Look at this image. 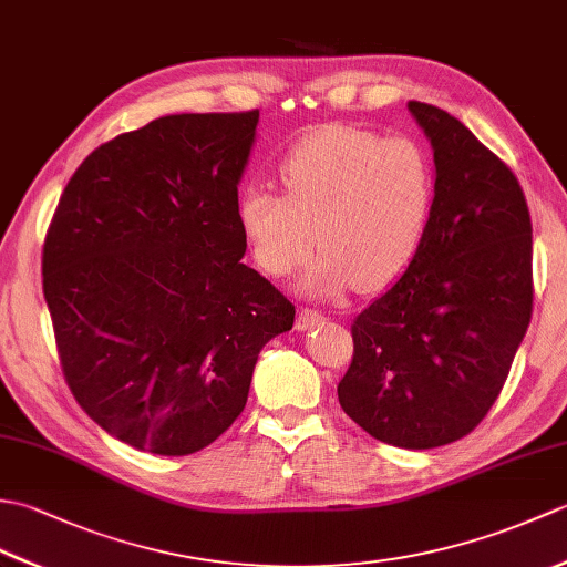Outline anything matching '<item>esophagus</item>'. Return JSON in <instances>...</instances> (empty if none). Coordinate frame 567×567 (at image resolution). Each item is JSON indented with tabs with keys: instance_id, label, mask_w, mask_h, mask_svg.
<instances>
[{
	"instance_id": "34e87169",
	"label": "esophagus",
	"mask_w": 567,
	"mask_h": 567,
	"mask_svg": "<svg viewBox=\"0 0 567 567\" xmlns=\"http://www.w3.org/2000/svg\"><path fill=\"white\" fill-rule=\"evenodd\" d=\"M323 321V315L319 309H299V315H297V321H295V327L299 329V331H307V329H315V327H319V323Z\"/></svg>"
}]
</instances>
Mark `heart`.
Returning a JSON list of instances; mask_svg holds the SVG:
<instances>
[{"instance_id": "b5f03b06", "label": "heart", "mask_w": 567, "mask_h": 567, "mask_svg": "<svg viewBox=\"0 0 567 567\" xmlns=\"http://www.w3.org/2000/svg\"><path fill=\"white\" fill-rule=\"evenodd\" d=\"M282 197L248 187L238 226L252 260L290 277L311 248L305 290L319 297L382 290L406 268L424 238L436 175L429 151L409 136L382 138L351 126L309 131L277 163Z\"/></svg>"}]
</instances>
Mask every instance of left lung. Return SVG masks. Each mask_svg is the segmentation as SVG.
<instances>
[{
	"instance_id": "1",
	"label": "left lung",
	"mask_w": 567,
	"mask_h": 567,
	"mask_svg": "<svg viewBox=\"0 0 567 567\" xmlns=\"http://www.w3.org/2000/svg\"><path fill=\"white\" fill-rule=\"evenodd\" d=\"M409 112L436 195L409 268L353 321L339 402L372 439L426 451L467 436L499 396L532 321L534 248L509 165L439 106Z\"/></svg>"
}]
</instances>
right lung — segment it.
<instances>
[{
  "label": "right lung",
  "mask_w": 567,
  "mask_h": 567,
  "mask_svg": "<svg viewBox=\"0 0 567 567\" xmlns=\"http://www.w3.org/2000/svg\"><path fill=\"white\" fill-rule=\"evenodd\" d=\"M260 112L171 114L92 151L43 240V295L78 404L158 455L207 449L244 412L295 305L240 262L238 179Z\"/></svg>",
  "instance_id": "1"
}]
</instances>
